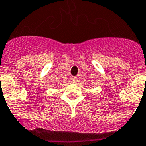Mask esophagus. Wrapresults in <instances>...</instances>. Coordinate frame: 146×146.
I'll use <instances>...</instances> for the list:
<instances>
[{
  "label": "esophagus",
  "mask_w": 146,
  "mask_h": 146,
  "mask_svg": "<svg viewBox=\"0 0 146 146\" xmlns=\"http://www.w3.org/2000/svg\"><path fill=\"white\" fill-rule=\"evenodd\" d=\"M71 80H72V81H73V83H77V82L79 81L78 78H77V77H75H75H73V78H72Z\"/></svg>",
  "instance_id": "obj_1"
}]
</instances>
